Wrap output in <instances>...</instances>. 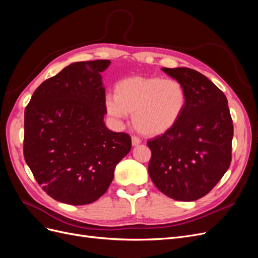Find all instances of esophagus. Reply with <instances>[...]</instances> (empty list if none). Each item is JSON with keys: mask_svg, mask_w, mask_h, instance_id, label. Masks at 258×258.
Here are the masks:
<instances>
[{"mask_svg": "<svg viewBox=\"0 0 258 258\" xmlns=\"http://www.w3.org/2000/svg\"><path fill=\"white\" fill-rule=\"evenodd\" d=\"M131 143H132V146H138V145L141 144V140H140V139L137 138V137H132Z\"/></svg>", "mask_w": 258, "mask_h": 258, "instance_id": "esophagus-1", "label": "esophagus"}]
</instances>
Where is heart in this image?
<instances>
[{
	"mask_svg": "<svg viewBox=\"0 0 258 258\" xmlns=\"http://www.w3.org/2000/svg\"><path fill=\"white\" fill-rule=\"evenodd\" d=\"M187 91L176 80L159 76H130L117 82L114 96L107 95L104 107L108 116L120 120L132 114L140 134L156 138L168 134L183 117Z\"/></svg>",
	"mask_w": 258,
	"mask_h": 258,
	"instance_id": "1",
	"label": "heart"
}]
</instances>
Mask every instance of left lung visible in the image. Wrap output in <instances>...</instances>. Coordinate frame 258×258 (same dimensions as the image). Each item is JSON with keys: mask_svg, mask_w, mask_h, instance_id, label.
<instances>
[{"mask_svg": "<svg viewBox=\"0 0 258 258\" xmlns=\"http://www.w3.org/2000/svg\"><path fill=\"white\" fill-rule=\"evenodd\" d=\"M187 91L183 117L168 134L147 142L155 186L178 201H195L220 182L231 162L233 126L227 98L208 77L188 68H162Z\"/></svg>", "mask_w": 258, "mask_h": 258, "instance_id": "8db88e82", "label": "left lung"}]
</instances>
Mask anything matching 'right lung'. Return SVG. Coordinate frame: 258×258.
I'll list each match as a JSON object with an SVG mask.
<instances>
[{
    "label": "right lung",
    "instance_id": "right-lung-1",
    "mask_svg": "<svg viewBox=\"0 0 258 258\" xmlns=\"http://www.w3.org/2000/svg\"><path fill=\"white\" fill-rule=\"evenodd\" d=\"M110 60L74 62L46 80L25 111L23 155L38 185L54 200L88 205L107 190L131 138L103 121L101 72Z\"/></svg>",
    "mask_w": 258,
    "mask_h": 258
}]
</instances>
